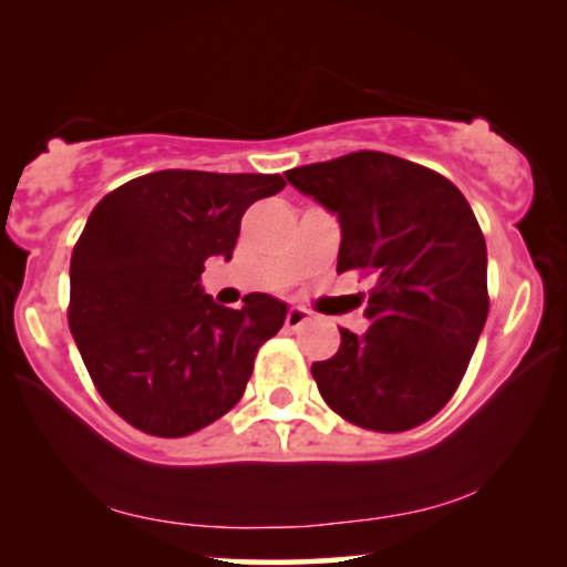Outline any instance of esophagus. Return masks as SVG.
Returning <instances> with one entry per match:
<instances>
[{"label":"esophagus","instance_id":"1","mask_svg":"<svg viewBox=\"0 0 567 567\" xmlns=\"http://www.w3.org/2000/svg\"><path fill=\"white\" fill-rule=\"evenodd\" d=\"M310 320V312L305 308H290L287 310V318H285V326L290 330H298L300 326H305V322Z\"/></svg>","mask_w":567,"mask_h":567}]
</instances>
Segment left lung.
Wrapping results in <instances>:
<instances>
[{"label": "left lung", "mask_w": 567, "mask_h": 567, "mask_svg": "<svg viewBox=\"0 0 567 567\" xmlns=\"http://www.w3.org/2000/svg\"><path fill=\"white\" fill-rule=\"evenodd\" d=\"M300 194L336 214L338 272L373 277L368 330L312 363L328 406L355 426L396 434L454 396L489 312L487 245L460 188L379 151L287 171Z\"/></svg>", "instance_id": "obj_1"}]
</instances>
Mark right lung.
<instances>
[{
    "instance_id": "add662e5",
    "label": "right lung",
    "mask_w": 567,
    "mask_h": 567,
    "mask_svg": "<svg viewBox=\"0 0 567 567\" xmlns=\"http://www.w3.org/2000/svg\"><path fill=\"white\" fill-rule=\"evenodd\" d=\"M285 188L277 174L156 171L103 196L70 259V332L121 419L176 439L237 406L259 346L287 305L251 292L239 310L204 292V262H229L241 214Z\"/></svg>"
}]
</instances>
